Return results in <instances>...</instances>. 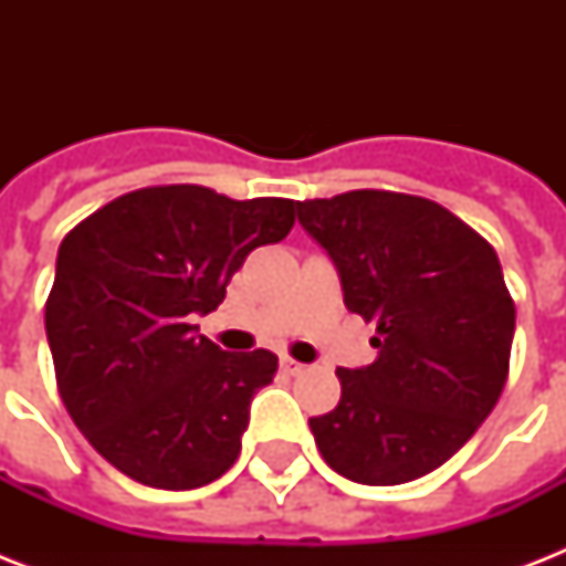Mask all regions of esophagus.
Masks as SVG:
<instances>
[{
  "mask_svg": "<svg viewBox=\"0 0 566 566\" xmlns=\"http://www.w3.org/2000/svg\"><path fill=\"white\" fill-rule=\"evenodd\" d=\"M279 364H282V370L287 373V376H300V373H305V364L293 361L291 355H282V358H279Z\"/></svg>",
  "mask_w": 566,
  "mask_h": 566,
  "instance_id": "1",
  "label": "esophagus"
}]
</instances>
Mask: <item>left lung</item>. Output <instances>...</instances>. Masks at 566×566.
Instances as JSON below:
<instances>
[{"instance_id":"left-lung-1","label":"left lung","mask_w":566,"mask_h":566,"mask_svg":"<svg viewBox=\"0 0 566 566\" xmlns=\"http://www.w3.org/2000/svg\"><path fill=\"white\" fill-rule=\"evenodd\" d=\"M346 308L376 323V361L340 367V402L311 417L319 455L358 484L438 470L488 420L509 378L514 302L482 234L422 196L353 190L296 202Z\"/></svg>"}]
</instances>
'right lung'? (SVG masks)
Wrapping results in <instances>:
<instances>
[{"instance_id": "right-lung-1", "label": "right lung", "mask_w": 566, "mask_h": 566, "mask_svg": "<svg viewBox=\"0 0 566 566\" xmlns=\"http://www.w3.org/2000/svg\"><path fill=\"white\" fill-rule=\"evenodd\" d=\"M293 211V199L167 185L119 196L61 240L46 300L57 394L119 473L193 491L238 461L279 358L222 353L193 319L226 300L252 249L287 238Z\"/></svg>"}]
</instances>
